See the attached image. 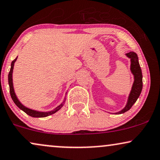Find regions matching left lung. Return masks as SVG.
<instances>
[{"instance_id":"left-lung-1","label":"left lung","mask_w":160,"mask_h":160,"mask_svg":"<svg viewBox=\"0 0 160 160\" xmlns=\"http://www.w3.org/2000/svg\"><path fill=\"white\" fill-rule=\"evenodd\" d=\"M126 55L130 58L131 72L134 75V82L132 87L130 93H129L128 100H127V105L125 108L121 111L116 112V114H121L123 112L128 111L132 105L135 103L137 99L140 95L142 88V71L140 69L139 61H138V55L135 52H129L127 53Z\"/></svg>"}]
</instances>
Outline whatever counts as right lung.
Here are the masks:
<instances>
[{
  "instance_id": "right-lung-1",
  "label": "right lung",
  "mask_w": 160,
  "mask_h": 160,
  "mask_svg": "<svg viewBox=\"0 0 160 160\" xmlns=\"http://www.w3.org/2000/svg\"><path fill=\"white\" fill-rule=\"evenodd\" d=\"M17 58H18V57H17V58L12 62V64H11V69H10L9 73H8V85H9L10 95H11V97H12V100H13L14 103H15V105L18 106V107L20 108V110H22V111H24L25 113L28 114V116H31V117H34V118H44V117L50 116V115L54 114L55 112L58 111V110L63 107V104H64V102H65L66 98H65L64 101L63 102V103H61L60 105H58V107L55 108L54 110H51V111H49V112H40V111H37V110L30 109V108L25 107V106L23 105L20 101H19V99H18V97H17L15 93H14L13 81H12V73H13L14 65V63H15V61H17Z\"/></svg>"
}]
</instances>
